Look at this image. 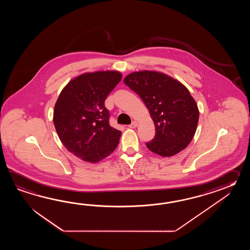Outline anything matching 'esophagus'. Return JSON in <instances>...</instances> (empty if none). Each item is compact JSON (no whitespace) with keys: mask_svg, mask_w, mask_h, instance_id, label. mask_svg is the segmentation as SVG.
Masks as SVG:
<instances>
[{"mask_svg":"<svg viewBox=\"0 0 250 250\" xmlns=\"http://www.w3.org/2000/svg\"><path fill=\"white\" fill-rule=\"evenodd\" d=\"M128 127L130 128H135V127H138V123L137 122H133L130 125H128Z\"/></svg>","mask_w":250,"mask_h":250,"instance_id":"esophagus-1","label":"esophagus"}]
</instances>
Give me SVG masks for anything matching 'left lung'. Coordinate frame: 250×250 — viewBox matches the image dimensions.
<instances>
[{
  "mask_svg": "<svg viewBox=\"0 0 250 250\" xmlns=\"http://www.w3.org/2000/svg\"><path fill=\"white\" fill-rule=\"evenodd\" d=\"M123 81L140 96L154 122L155 136L146 144L147 148L164 157L186 148L194 138L199 118L197 103L186 86L154 70L135 71Z\"/></svg>",
  "mask_w": 250,
  "mask_h": 250,
  "instance_id": "obj_1",
  "label": "left lung"
}]
</instances>
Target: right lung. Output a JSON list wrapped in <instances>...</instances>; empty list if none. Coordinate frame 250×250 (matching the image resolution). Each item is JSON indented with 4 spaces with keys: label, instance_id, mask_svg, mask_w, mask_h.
<instances>
[{
    "label": "right lung",
    "instance_id": "obj_1",
    "mask_svg": "<svg viewBox=\"0 0 250 250\" xmlns=\"http://www.w3.org/2000/svg\"><path fill=\"white\" fill-rule=\"evenodd\" d=\"M119 71L87 72L70 80L61 92L53 111V124L67 150L96 164L117 147L122 132L109 124L104 101L121 81Z\"/></svg>",
    "mask_w": 250,
    "mask_h": 250
}]
</instances>
